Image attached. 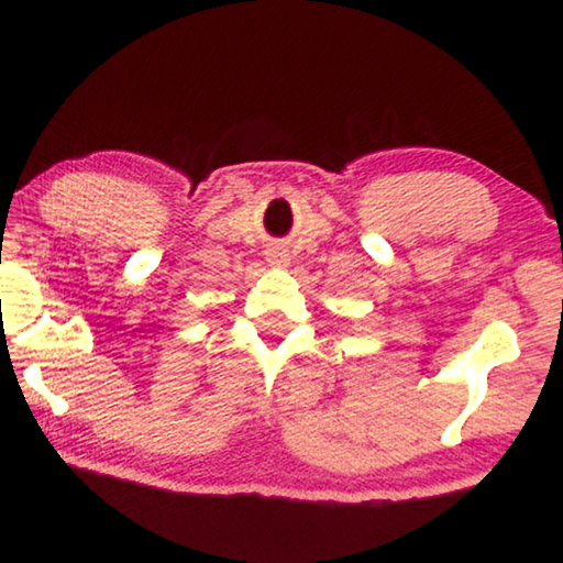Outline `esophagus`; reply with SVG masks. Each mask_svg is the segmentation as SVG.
I'll return each instance as SVG.
<instances>
[{"mask_svg":"<svg viewBox=\"0 0 563 563\" xmlns=\"http://www.w3.org/2000/svg\"><path fill=\"white\" fill-rule=\"evenodd\" d=\"M265 255H268L265 261H268V265H273V268H285V265H288V261H290L288 253L280 251V247H271V251Z\"/></svg>","mask_w":563,"mask_h":563,"instance_id":"1","label":"esophagus"}]
</instances>
